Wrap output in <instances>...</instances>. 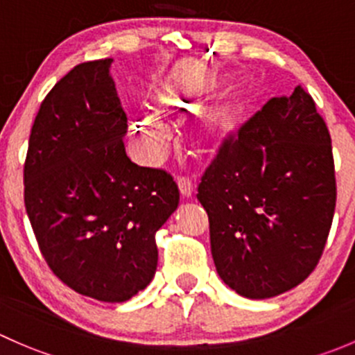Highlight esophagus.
Returning a JSON list of instances; mask_svg holds the SVG:
<instances>
[{"label": "esophagus", "mask_w": 355, "mask_h": 355, "mask_svg": "<svg viewBox=\"0 0 355 355\" xmlns=\"http://www.w3.org/2000/svg\"><path fill=\"white\" fill-rule=\"evenodd\" d=\"M177 184L178 189H180V194L184 196V198H192V194H194V184H192L187 177H180L177 180Z\"/></svg>", "instance_id": "34e87169"}]
</instances>
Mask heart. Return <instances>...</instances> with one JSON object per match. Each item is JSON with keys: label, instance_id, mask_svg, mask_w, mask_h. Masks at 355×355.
<instances>
[{"label": "heart", "instance_id": "obj_1", "mask_svg": "<svg viewBox=\"0 0 355 355\" xmlns=\"http://www.w3.org/2000/svg\"><path fill=\"white\" fill-rule=\"evenodd\" d=\"M204 85L200 82L175 78L166 80L151 94V113L137 111L132 114V132L137 153L148 163L163 156L168 144V134L159 123L177 121L187 116L198 106ZM241 116V101L237 96H225L204 111L198 120V132L206 141L214 142L225 137L237 125Z\"/></svg>", "mask_w": 355, "mask_h": 355}]
</instances>
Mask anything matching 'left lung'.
Returning <instances> with one entry per match:
<instances>
[{"label":"left lung","instance_id":"left-lung-1","mask_svg":"<svg viewBox=\"0 0 355 355\" xmlns=\"http://www.w3.org/2000/svg\"><path fill=\"white\" fill-rule=\"evenodd\" d=\"M198 199L209 218L221 280L247 299H270L316 268L336 204L331 137L300 85L271 98L221 148Z\"/></svg>","mask_w":355,"mask_h":355}]
</instances>
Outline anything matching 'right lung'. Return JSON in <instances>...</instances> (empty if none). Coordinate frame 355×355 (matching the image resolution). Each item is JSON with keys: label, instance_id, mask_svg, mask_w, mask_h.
<instances>
[{"label": "right lung", "instance_id": "obj_1", "mask_svg": "<svg viewBox=\"0 0 355 355\" xmlns=\"http://www.w3.org/2000/svg\"><path fill=\"white\" fill-rule=\"evenodd\" d=\"M113 60L80 63L37 111L24 164V200L53 273L75 292L125 302L151 284L156 232L178 206L170 173L132 163Z\"/></svg>", "mask_w": 355, "mask_h": 355}]
</instances>
